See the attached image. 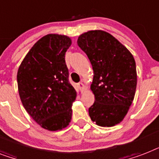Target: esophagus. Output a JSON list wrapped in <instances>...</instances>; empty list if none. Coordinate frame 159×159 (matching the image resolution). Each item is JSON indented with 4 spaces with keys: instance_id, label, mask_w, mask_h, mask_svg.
<instances>
[{
    "instance_id": "1",
    "label": "esophagus",
    "mask_w": 159,
    "mask_h": 159,
    "mask_svg": "<svg viewBox=\"0 0 159 159\" xmlns=\"http://www.w3.org/2000/svg\"><path fill=\"white\" fill-rule=\"evenodd\" d=\"M78 86H79L80 88H84V84L82 82H79L78 83Z\"/></svg>"
}]
</instances>
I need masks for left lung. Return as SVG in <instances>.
<instances>
[{
  "mask_svg": "<svg viewBox=\"0 0 159 159\" xmlns=\"http://www.w3.org/2000/svg\"><path fill=\"white\" fill-rule=\"evenodd\" d=\"M77 45L86 53L94 70L91 86L95 100L89 115L100 126L122 122L134 100L137 75L133 56L115 37L104 31L79 36Z\"/></svg>",
  "mask_w": 159,
  "mask_h": 159,
  "instance_id": "1",
  "label": "left lung"
}]
</instances>
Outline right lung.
<instances>
[{
    "label": "right lung",
    "mask_w": 159,
    "mask_h": 159,
    "mask_svg": "<svg viewBox=\"0 0 159 159\" xmlns=\"http://www.w3.org/2000/svg\"><path fill=\"white\" fill-rule=\"evenodd\" d=\"M67 36L48 34L27 54L17 73L24 109L35 122L49 131L66 127L72 117L77 92L68 81L65 53L71 46Z\"/></svg>",
    "instance_id": "add662e5"
}]
</instances>
